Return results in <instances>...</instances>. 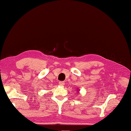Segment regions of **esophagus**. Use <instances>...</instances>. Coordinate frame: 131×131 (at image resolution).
Returning a JSON list of instances; mask_svg holds the SVG:
<instances>
[{
	"instance_id": "esophagus-1",
	"label": "esophagus",
	"mask_w": 131,
	"mask_h": 131,
	"mask_svg": "<svg viewBox=\"0 0 131 131\" xmlns=\"http://www.w3.org/2000/svg\"><path fill=\"white\" fill-rule=\"evenodd\" d=\"M59 84L61 85V86H63V85L65 84V82L64 81H59Z\"/></svg>"
}]
</instances>
